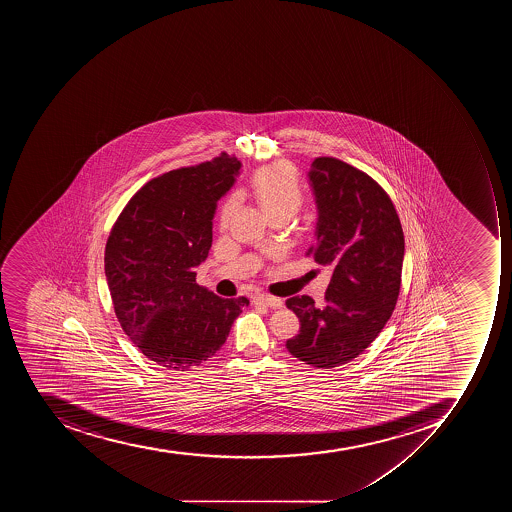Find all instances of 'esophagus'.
<instances>
[{
    "mask_svg": "<svg viewBox=\"0 0 512 512\" xmlns=\"http://www.w3.org/2000/svg\"><path fill=\"white\" fill-rule=\"evenodd\" d=\"M254 304H262V306L274 307V309H278V307L283 306V301L280 298H275V296H269V294H259L254 298Z\"/></svg>",
    "mask_w": 512,
    "mask_h": 512,
    "instance_id": "obj_1",
    "label": "esophagus"
}]
</instances>
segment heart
<instances>
[{
  "label": "heart",
  "instance_id": "1",
  "mask_svg": "<svg viewBox=\"0 0 512 512\" xmlns=\"http://www.w3.org/2000/svg\"><path fill=\"white\" fill-rule=\"evenodd\" d=\"M251 184H253L254 195L272 219L280 216L290 218L299 210L304 200L298 169L288 161H277V163L262 166L254 173ZM238 205H240V195L232 194L222 206L219 214V229L222 232L229 229Z\"/></svg>",
  "mask_w": 512,
  "mask_h": 512
}]
</instances>
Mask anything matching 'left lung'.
Segmentation results:
<instances>
[{
	"label": "left lung",
	"mask_w": 512,
	"mask_h": 512,
	"mask_svg": "<svg viewBox=\"0 0 512 512\" xmlns=\"http://www.w3.org/2000/svg\"><path fill=\"white\" fill-rule=\"evenodd\" d=\"M318 205L317 240L307 250L330 267L325 306L310 296L286 299L301 328L286 349L310 367L334 368L370 346L394 312L402 285V224L375 179L334 157L310 166Z\"/></svg>",
	"instance_id": "obj_1"
}]
</instances>
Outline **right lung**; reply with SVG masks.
<instances>
[{
  "instance_id": "right-lung-1",
  "label": "right lung",
  "mask_w": 512,
  "mask_h": 512,
  "mask_svg": "<svg viewBox=\"0 0 512 512\" xmlns=\"http://www.w3.org/2000/svg\"><path fill=\"white\" fill-rule=\"evenodd\" d=\"M240 161L221 152L145 182L110 230L105 277L113 310L134 346L168 370L189 371L226 343L245 296L221 298L195 282L210 253L216 202Z\"/></svg>"
}]
</instances>
